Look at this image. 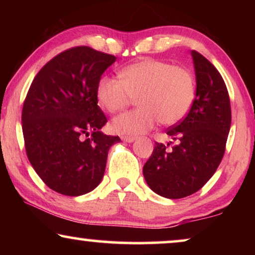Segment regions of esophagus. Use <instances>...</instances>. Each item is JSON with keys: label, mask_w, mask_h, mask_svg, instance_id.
<instances>
[{"label": "esophagus", "mask_w": 255, "mask_h": 255, "mask_svg": "<svg viewBox=\"0 0 255 255\" xmlns=\"http://www.w3.org/2000/svg\"><path fill=\"white\" fill-rule=\"evenodd\" d=\"M122 140L125 141V142H132L135 140V137H133V135H122Z\"/></svg>", "instance_id": "1"}]
</instances>
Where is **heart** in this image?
<instances>
[{
    "label": "heart",
    "instance_id": "b5f03b06",
    "mask_svg": "<svg viewBox=\"0 0 255 255\" xmlns=\"http://www.w3.org/2000/svg\"><path fill=\"white\" fill-rule=\"evenodd\" d=\"M118 78L104 75L96 85V100L115 114L137 99L139 108L115 117L111 128L118 134H139L160 122L173 125L189 113L196 95V82L189 69L155 59L125 66Z\"/></svg>",
    "mask_w": 255,
    "mask_h": 255
}]
</instances>
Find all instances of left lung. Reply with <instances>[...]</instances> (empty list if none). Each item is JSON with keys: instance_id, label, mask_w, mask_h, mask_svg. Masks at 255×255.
Listing matches in <instances>:
<instances>
[{"instance_id": "left-lung-1", "label": "left lung", "mask_w": 255, "mask_h": 255, "mask_svg": "<svg viewBox=\"0 0 255 255\" xmlns=\"http://www.w3.org/2000/svg\"><path fill=\"white\" fill-rule=\"evenodd\" d=\"M196 74V96L187 116L167 128L176 140L168 149L155 142L142 168L148 187L160 196L182 198L196 193L211 179L223 156L231 127V104L217 68L191 51Z\"/></svg>"}]
</instances>
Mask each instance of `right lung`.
Here are the masks:
<instances>
[{
    "label": "right lung",
    "mask_w": 255,
    "mask_h": 255,
    "mask_svg": "<svg viewBox=\"0 0 255 255\" xmlns=\"http://www.w3.org/2000/svg\"><path fill=\"white\" fill-rule=\"evenodd\" d=\"M115 55L88 46L68 48L34 76L22 110L27 159L44 183L66 196L99 186L109 148L121 139L100 130L107 117L96 85Z\"/></svg>",
    "instance_id": "obj_1"
}]
</instances>
